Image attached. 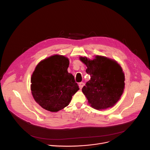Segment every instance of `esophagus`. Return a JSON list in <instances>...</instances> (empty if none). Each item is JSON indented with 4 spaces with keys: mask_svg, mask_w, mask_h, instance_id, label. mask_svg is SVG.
Here are the masks:
<instances>
[{
    "mask_svg": "<svg viewBox=\"0 0 150 150\" xmlns=\"http://www.w3.org/2000/svg\"><path fill=\"white\" fill-rule=\"evenodd\" d=\"M84 85H85V84H84V83H83V82H80V83H79V88H80L81 89H82V88H83V86H84Z\"/></svg>",
    "mask_w": 150,
    "mask_h": 150,
    "instance_id": "esophagus-1",
    "label": "esophagus"
}]
</instances>
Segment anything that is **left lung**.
I'll use <instances>...</instances> for the list:
<instances>
[{"label": "left lung", "mask_w": 150, "mask_h": 150, "mask_svg": "<svg viewBox=\"0 0 150 150\" xmlns=\"http://www.w3.org/2000/svg\"><path fill=\"white\" fill-rule=\"evenodd\" d=\"M86 65L90 80L82 88V92L91 106L97 110L113 107L124 92L125 75L116 61L100 56L93 60L81 57Z\"/></svg>", "instance_id": "left-lung-1"}]
</instances>
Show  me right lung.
<instances>
[{"label": "right lung", "mask_w": 150, "mask_h": 150, "mask_svg": "<svg viewBox=\"0 0 150 150\" xmlns=\"http://www.w3.org/2000/svg\"><path fill=\"white\" fill-rule=\"evenodd\" d=\"M67 57L54 55L38 64L31 78L33 98L41 107L57 112L69 105L79 90L74 77L68 72Z\"/></svg>", "instance_id": "right-lung-1"}]
</instances>
